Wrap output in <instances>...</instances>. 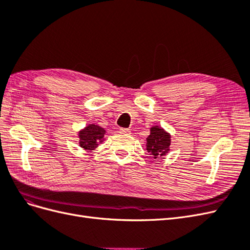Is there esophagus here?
Returning a JSON list of instances; mask_svg holds the SVG:
<instances>
[{"label":"esophagus","mask_w":250,"mask_h":250,"mask_svg":"<svg viewBox=\"0 0 250 250\" xmlns=\"http://www.w3.org/2000/svg\"><path fill=\"white\" fill-rule=\"evenodd\" d=\"M120 133H123V134H130V130L127 129V128H121Z\"/></svg>","instance_id":"1"}]
</instances>
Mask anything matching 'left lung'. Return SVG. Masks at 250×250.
<instances>
[{"instance_id":"obj_1","label":"left lung","mask_w":250,"mask_h":250,"mask_svg":"<svg viewBox=\"0 0 250 250\" xmlns=\"http://www.w3.org/2000/svg\"><path fill=\"white\" fill-rule=\"evenodd\" d=\"M147 140V151L151 157L160 158L170 151L171 135L162 127L152 126L150 128V134Z\"/></svg>"}]
</instances>
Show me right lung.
<instances>
[{
	"instance_id": "1",
	"label": "right lung",
	"mask_w": 250,
	"mask_h": 250,
	"mask_svg": "<svg viewBox=\"0 0 250 250\" xmlns=\"http://www.w3.org/2000/svg\"><path fill=\"white\" fill-rule=\"evenodd\" d=\"M105 129L99 125L89 124L79 131V146L87 151L95 150L104 141Z\"/></svg>"
}]
</instances>
